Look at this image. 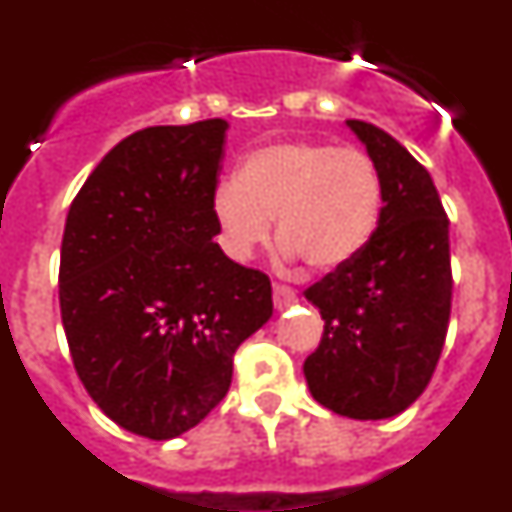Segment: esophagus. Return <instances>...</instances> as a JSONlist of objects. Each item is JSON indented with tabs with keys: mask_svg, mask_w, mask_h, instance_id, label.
<instances>
[{
	"mask_svg": "<svg viewBox=\"0 0 512 512\" xmlns=\"http://www.w3.org/2000/svg\"><path fill=\"white\" fill-rule=\"evenodd\" d=\"M295 302H297L295 289L284 287V284H274V307H277V310H284V307L295 305Z\"/></svg>",
	"mask_w": 512,
	"mask_h": 512,
	"instance_id": "1",
	"label": "esophagus"
}]
</instances>
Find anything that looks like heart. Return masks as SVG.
Returning a JSON list of instances; mask_svg holds the SVG:
<instances>
[{"instance_id":"b5f03b06","label":"heart","mask_w":512,"mask_h":512,"mask_svg":"<svg viewBox=\"0 0 512 512\" xmlns=\"http://www.w3.org/2000/svg\"><path fill=\"white\" fill-rule=\"evenodd\" d=\"M382 212V182L369 156L312 140L253 151L238 176L212 189V217L233 259H248L277 217L282 253L336 269L369 243Z\"/></svg>"}]
</instances>
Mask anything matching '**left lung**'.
Masks as SVG:
<instances>
[{
    "mask_svg": "<svg viewBox=\"0 0 512 512\" xmlns=\"http://www.w3.org/2000/svg\"><path fill=\"white\" fill-rule=\"evenodd\" d=\"M346 125L377 169L382 212L354 259L305 292L325 325L302 372L323 408L384 420L423 395L446 341L449 217L431 174L392 135L361 120Z\"/></svg>",
    "mask_w": 512,
    "mask_h": 512,
    "instance_id": "obj_1",
    "label": "left lung"
}]
</instances>
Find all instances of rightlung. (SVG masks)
<instances>
[{
    "label": "right lung",
    "mask_w": 512,
    "mask_h": 512,
    "mask_svg": "<svg viewBox=\"0 0 512 512\" xmlns=\"http://www.w3.org/2000/svg\"><path fill=\"white\" fill-rule=\"evenodd\" d=\"M228 122L120 140L71 202L58 300L81 384L120 428L169 441L223 400L233 354L271 318V282L217 246Z\"/></svg>",
    "instance_id": "add662e5"
}]
</instances>
